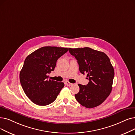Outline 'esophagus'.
I'll use <instances>...</instances> for the list:
<instances>
[{
	"label": "esophagus",
	"mask_w": 135,
	"mask_h": 135,
	"mask_svg": "<svg viewBox=\"0 0 135 135\" xmlns=\"http://www.w3.org/2000/svg\"><path fill=\"white\" fill-rule=\"evenodd\" d=\"M65 83H66V84L67 86H71V85L73 84L72 83H69V82L68 81H66L65 82Z\"/></svg>",
	"instance_id": "1"
}]
</instances>
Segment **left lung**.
Listing matches in <instances>:
<instances>
[{"label": "left lung", "mask_w": 135, "mask_h": 135, "mask_svg": "<svg viewBox=\"0 0 135 135\" xmlns=\"http://www.w3.org/2000/svg\"><path fill=\"white\" fill-rule=\"evenodd\" d=\"M68 50L77 60L80 72L86 73L89 80L86 85L78 84L79 91L75 94L76 100L86 108L99 106L113 88L114 70L109 58L104 52L89 47L69 48Z\"/></svg>", "instance_id": "8db88e82"}]
</instances>
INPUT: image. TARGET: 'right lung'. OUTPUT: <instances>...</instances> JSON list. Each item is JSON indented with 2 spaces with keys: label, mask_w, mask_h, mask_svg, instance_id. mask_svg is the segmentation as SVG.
<instances>
[{
  "label": "right lung",
  "mask_w": 135,
  "mask_h": 135,
  "mask_svg": "<svg viewBox=\"0 0 135 135\" xmlns=\"http://www.w3.org/2000/svg\"><path fill=\"white\" fill-rule=\"evenodd\" d=\"M68 48L42 47L29 55L20 72V81L25 94L35 104L45 106L53 103L64 86L63 82L48 79L57 60Z\"/></svg>",
  "instance_id": "right-lung-1"
}]
</instances>
